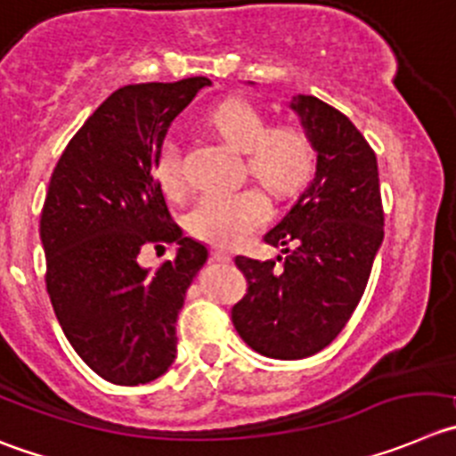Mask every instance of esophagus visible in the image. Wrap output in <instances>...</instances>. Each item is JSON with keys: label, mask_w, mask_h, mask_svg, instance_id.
Here are the masks:
<instances>
[{"label": "esophagus", "mask_w": 456, "mask_h": 456, "mask_svg": "<svg viewBox=\"0 0 456 456\" xmlns=\"http://www.w3.org/2000/svg\"><path fill=\"white\" fill-rule=\"evenodd\" d=\"M211 256H214L216 261H220V263L232 261V254H229L227 249H214V252H211Z\"/></svg>", "instance_id": "34e87169"}]
</instances>
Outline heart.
Wrapping results in <instances>:
<instances>
[{
	"label": "heart",
	"mask_w": 456,
	"mask_h": 456,
	"mask_svg": "<svg viewBox=\"0 0 456 456\" xmlns=\"http://www.w3.org/2000/svg\"><path fill=\"white\" fill-rule=\"evenodd\" d=\"M208 126L236 151L248 155L249 175L270 193L286 198L297 193L313 173L314 148L304 130L292 126L270 127L261 110L242 99H229L208 114ZM155 175L168 195L186 189L180 146L161 143L155 157ZM270 218V202L258 189L207 191L186 214V229L200 240L233 248L249 240Z\"/></svg>",
	"instance_id": "b5f03b06"
}]
</instances>
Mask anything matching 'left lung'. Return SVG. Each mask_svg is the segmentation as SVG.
Returning <instances> with one entry per match:
<instances>
[{"mask_svg": "<svg viewBox=\"0 0 456 456\" xmlns=\"http://www.w3.org/2000/svg\"><path fill=\"white\" fill-rule=\"evenodd\" d=\"M317 152L310 184L263 240L276 261L236 256L248 295L232 322L248 346L274 360H301L329 346L357 308L385 238L376 152L339 110L292 96Z\"/></svg>", "mask_w": 456, "mask_h": 456, "instance_id": "left-lung-1", "label": "left lung"}]
</instances>
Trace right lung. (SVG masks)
Masks as SVG:
<instances>
[{
  "label": "right lung",
  "mask_w": 456,
  "mask_h": 456,
  "mask_svg": "<svg viewBox=\"0 0 456 456\" xmlns=\"http://www.w3.org/2000/svg\"><path fill=\"white\" fill-rule=\"evenodd\" d=\"M207 85L193 76L117 89L67 143L46 189V292L74 351L114 385H146L168 371L177 314L207 263V248L170 218L155 175L170 123ZM170 241L173 262L157 271L138 263L143 247Z\"/></svg>",
  "instance_id": "obj_1"
}]
</instances>
